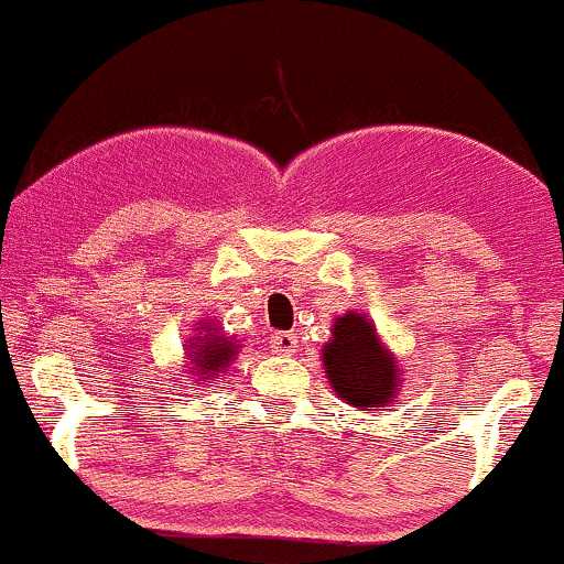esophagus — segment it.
<instances>
[{"label":"esophagus","instance_id":"obj_1","mask_svg":"<svg viewBox=\"0 0 564 564\" xmlns=\"http://www.w3.org/2000/svg\"><path fill=\"white\" fill-rule=\"evenodd\" d=\"M270 349H273L275 355H281V358H286V355L296 352V336L289 332H278L270 336Z\"/></svg>","mask_w":564,"mask_h":564}]
</instances>
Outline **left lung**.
Instances as JSON below:
<instances>
[{"label":"left lung","instance_id":"1","mask_svg":"<svg viewBox=\"0 0 564 564\" xmlns=\"http://www.w3.org/2000/svg\"><path fill=\"white\" fill-rule=\"evenodd\" d=\"M321 358L336 398L358 411H384L403 387L398 360L381 341L373 321L355 310L334 318L332 339L323 345Z\"/></svg>","mask_w":564,"mask_h":564}]
</instances>
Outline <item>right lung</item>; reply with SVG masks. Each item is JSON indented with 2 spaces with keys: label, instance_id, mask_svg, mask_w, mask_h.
Instances as JSON below:
<instances>
[{
  "label": "right lung",
  "instance_id": "right-lung-1",
  "mask_svg": "<svg viewBox=\"0 0 564 564\" xmlns=\"http://www.w3.org/2000/svg\"><path fill=\"white\" fill-rule=\"evenodd\" d=\"M238 345L236 336H228L215 321H198L196 334L185 341V371L191 379L215 381L228 373L232 360H236Z\"/></svg>",
  "mask_w": 564,
  "mask_h": 564
}]
</instances>
